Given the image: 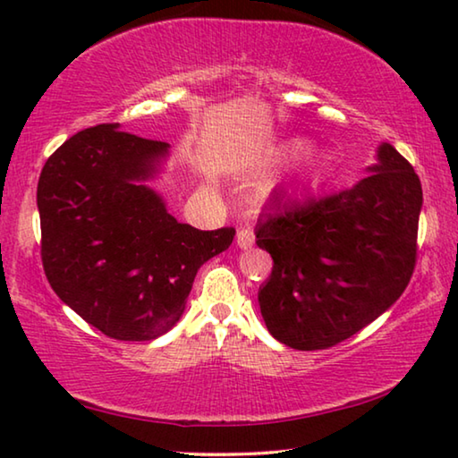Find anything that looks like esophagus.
<instances>
[{"mask_svg": "<svg viewBox=\"0 0 458 458\" xmlns=\"http://www.w3.org/2000/svg\"><path fill=\"white\" fill-rule=\"evenodd\" d=\"M236 244L240 248H250L254 244V232L250 228H240L236 232Z\"/></svg>", "mask_w": 458, "mask_h": 458, "instance_id": "34e87169", "label": "esophagus"}]
</instances>
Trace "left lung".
Wrapping results in <instances>:
<instances>
[{"instance_id": "left-lung-1", "label": "left lung", "mask_w": 458, "mask_h": 458, "mask_svg": "<svg viewBox=\"0 0 458 458\" xmlns=\"http://www.w3.org/2000/svg\"><path fill=\"white\" fill-rule=\"evenodd\" d=\"M353 188L284 201L257 224L273 257L260 313L281 344L327 350L387 311L412 278L422 185L390 143Z\"/></svg>"}]
</instances>
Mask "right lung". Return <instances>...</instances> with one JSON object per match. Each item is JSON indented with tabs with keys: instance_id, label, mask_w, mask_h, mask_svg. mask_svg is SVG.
<instances>
[{
	"instance_id": "add662e5",
	"label": "right lung",
	"mask_w": 458,
	"mask_h": 458,
	"mask_svg": "<svg viewBox=\"0 0 458 458\" xmlns=\"http://www.w3.org/2000/svg\"><path fill=\"white\" fill-rule=\"evenodd\" d=\"M167 147L103 123L62 143L38 182L46 278L74 313L117 341L172 329L198 268L236 234L180 224L139 183Z\"/></svg>"
}]
</instances>
